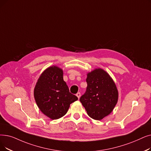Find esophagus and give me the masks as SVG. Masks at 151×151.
<instances>
[{
    "label": "esophagus",
    "mask_w": 151,
    "mask_h": 151,
    "mask_svg": "<svg viewBox=\"0 0 151 151\" xmlns=\"http://www.w3.org/2000/svg\"><path fill=\"white\" fill-rule=\"evenodd\" d=\"M76 96L78 97V99H80V96H81V93H78L76 94Z\"/></svg>",
    "instance_id": "esophagus-1"
}]
</instances>
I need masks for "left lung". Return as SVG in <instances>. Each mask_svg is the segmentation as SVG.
<instances>
[{
    "mask_svg": "<svg viewBox=\"0 0 151 151\" xmlns=\"http://www.w3.org/2000/svg\"><path fill=\"white\" fill-rule=\"evenodd\" d=\"M87 88L80 101L88 115L101 120L112 112L118 101L119 93L116 85L109 75L98 68L88 73Z\"/></svg>",
    "mask_w": 151,
    "mask_h": 151,
    "instance_id": "1",
    "label": "left lung"
}]
</instances>
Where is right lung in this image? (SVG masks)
I'll list each match as a JSON object with an SVG mask.
<instances>
[{
  "instance_id": "right-lung-1",
  "label": "right lung",
  "mask_w": 151,
  "mask_h": 151,
  "mask_svg": "<svg viewBox=\"0 0 151 151\" xmlns=\"http://www.w3.org/2000/svg\"><path fill=\"white\" fill-rule=\"evenodd\" d=\"M63 71L55 66L49 67L39 77L34 90L36 102L41 112L52 120L67 114L70 105L78 97L70 93L63 81Z\"/></svg>"
}]
</instances>
